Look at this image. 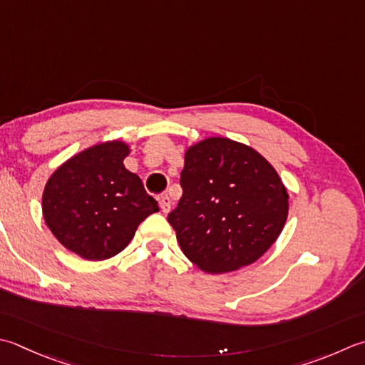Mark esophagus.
<instances>
[{"mask_svg":"<svg viewBox=\"0 0 365 365\" xmlns=\"http://www.w3.org/2000/svg\"><path fill=\"white\" fill-rule=\"evenodd\" d=\"M160 205H161V210L164 213H169V210H170V199H169L168 195H163L160 197Z\"/></svg>","mask_w":365,"mask_h":365,"instance_id":"34e87169","label":"esophagus"}]
</instances>
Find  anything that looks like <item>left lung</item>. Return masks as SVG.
<instances>
[{"mask_svg": "<svg viewBox=\"0 0 365 365\" xmlns=\"http://www.w3.org/2000/svg\"><path fill=\"white\" fill-rule=\"evenodd\" d=\"M183 195L168 215L183 255L207 274L232 272L258 261L288 218V191L255 148L227 138L188 147Z\"/></svg>", "mask_w": 365, "mask_h": 365, "instance_id": "obj_1", "label": "left lung"}]
</instances>
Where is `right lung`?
Masks as SVG:
<instances>
[{
  "mask_svg": "<svg viewBox=\"0 0 365 365\" xmlns=\"http://www.w3.org/2000/svg\"><path fill=\"white\" fill-rule=\"evenodd\" d=\"M128 155L126 142H103L63 163L46 183V225L64 248L83 259L115 256L142 221L160 210L139 175L125 168Z\"/></svg>",
  "mask_w": 365,
  "mask_h": 365,
  "instance_id": "right-lung-1",
  "label": "right lung"
}]
</instances>
